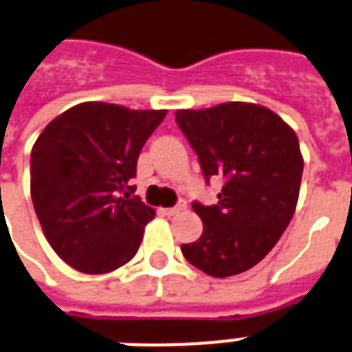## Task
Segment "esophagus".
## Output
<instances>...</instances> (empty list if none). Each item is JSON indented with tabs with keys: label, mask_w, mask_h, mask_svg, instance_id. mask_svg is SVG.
<instances>
[{
	"label": "esophagus",
	"mask_w": 352,
	"mask_h": 352,
	"mask_svg": "<svg viewBox=\"0 0 352 352\" xmlns=\"http://www.w3.org/2000/svg\"><path fill=\"white\" fill-rule=\"evenodd\" d=\"M184 208H186V203H184V201H179L175 206H171V208H160L158 212H160L162 216H175V214H179V212L184 210Z\"/></svg>",
	"instance_id": "esophagus-1"
}]
</instances>
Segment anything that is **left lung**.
I'll use <instances>...</instances> for the list:
<instances>
[{
    "label": "left lung",
    "instance_id": "1",
    "mask_svg": "<svg viewBox=\"0 0 352 352\" xmlns=\"http://www.w3.org/2000/svg\"><path fill=\"white\" fill-rule=\"evenodd\" d=\"M175 122L197 155L206 184L223 181L218 203L195 201L203 221L184 258L212 277H232L270 253L294 216L302 177L299 140L280 118L253 103L177 111Z\"/></svg>",
    "mask_w": 352,
    "mask_h": 352
}]
</instances>
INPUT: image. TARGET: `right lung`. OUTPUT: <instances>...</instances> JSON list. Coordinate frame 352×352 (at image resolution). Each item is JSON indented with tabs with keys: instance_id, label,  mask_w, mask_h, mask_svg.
I'll use <instances>...</instances> for the list:
<instances>
[{
	"instance_id": "right-lung-1",
	"label": "right lung",
	"mask_w": 352,
	"mask_h": 352,
	"mask_svg": "<svg viewBox=\"0 0 352 352\" xmlns=\"http://www.w3.org/2000/svg\"><path fill=\"white\" fill-rule=\"evenodd\" d=\"M166 111L75 104L42 131L31 151V197L45 238L77 272L99 275L133 258L155 210L131 179Z\"/></svg>"
}]
</instances>
